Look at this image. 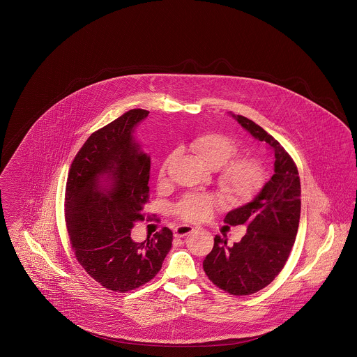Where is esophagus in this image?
I'll use <instances>...</instances> for the list:
<instances>
[{"label":"esophagus","instance_id":"34e87169","mask_svg":"<svg viewBox=\"0 0 357 357\" xmlns=\"http://www.w3.org/2000/svg\"><path fill=\"white\" fill-rule=\"evenodd\" d=\"M194 232V227L192 226H187V225H182V226H178L174 229V236L175 238H183L185 235Z\"/></svg>","mask_w":357,"mask_h":357}]
</instances>
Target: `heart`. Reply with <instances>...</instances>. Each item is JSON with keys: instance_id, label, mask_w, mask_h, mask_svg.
<instances>
[{"instance_id": "1", "label": "heart", "mask_w": 357, "mask_h": 357, "mask_svg": "<svg viewBox=\"0 0 357 357\" xmlns=\"http://www.w3.org/2000/svg\"><path fill=\"white\" fill-rule=\"evenodd\" d=\"M190 149L204 167H220L218 183L225 195L234 200L250 199L263 182V172L257 160L242 158L229 162L236 154V146L220 134L199 135L190 143ZM165 172V166L162 174ZM215 202L206 195H190L176 206V214L187 222H200L214 210Z\"/></svg>"}]
</instances>
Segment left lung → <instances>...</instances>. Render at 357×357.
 Returning a JSON list of instances; mask_svg holds the SVG:
<instances>
[{
	"instance_id": "left-lung-1",
	"label": "left lung",
	"mask_w": 357,
	"mask_h": 357,
	"mask_svg": "<svg viewBox=\"0 0 357 357\" xmlns=\"http://www.w3.org/2000/svg\"><path fill=\"white\" fill-rule=\"evenodd\" d=\"M231 115L255 139L268 144L275 157L273 175L257 197L229 211L225 222L244 225L242 241L227 245L216 235L213 251L203 260L208 279L231 295H251L270 284L283 270L299 229L300 178L283 146L251 119Z\"/></svg>"
}]
</instances>
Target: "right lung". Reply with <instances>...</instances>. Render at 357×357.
I'll return each mask as SVG.
<instances>
[{
    "instance_id": "add662e5",
    "label": "right lung",
    "mask_w": 357,
    "mask_h": 357,
    "mask_svg": "<svg viewBox=\"0 0 357 357\" xmlns=\"http://www.w3.org/2000/svg\"><path fill=\"white\" fill-rule=\"evenodd\" d=\"M149 115L132 109L93 132L69 170L65 218L74 255L103 288L128 292L150 282L172 244V229L135 242L149 202L150 157L132 132Z\"/></svg>"
}]
</instances>
